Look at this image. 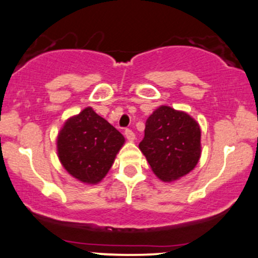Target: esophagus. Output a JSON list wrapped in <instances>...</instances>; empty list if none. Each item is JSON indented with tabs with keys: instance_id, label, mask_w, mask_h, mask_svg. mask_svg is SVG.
I'll use <instances>...</instances> for the list:
<instances>
[{
	"instance_id": "esophagus-1",
	"label": "esophagus",
	"mask_w": 258,
	"mask_h": 258,
	"mask_svg": "<svg viewBox=\"0 0 258 258\" xmlns=\"http://www.w3.org/2000/svg\"><path fill=\"white\" fill-rule=\"evenodd\" d=\"M125 136H126L127 141H128V142H133V141H135V138H136L135 133H133V132L131 131V130H126V131H125Z\"/></svg>"
}]
</instances>
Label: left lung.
Here are the masks:
<instances>
[{
  "label": "left lung",
  "mask_w": 258,
  "mask_h": 258,
  "mask_svg": "<svg viewBox=\"0 0 258 258\" xmlns=\"http://www.w3.org/2000/svg\"><path fill=\"white\" fill-rule=\"evenodd\" d=\"M139 149L164 182H173L194 170L201 156V130L188 112L161 105L147 119Z\"/></svg>",
  "instance_id": "8db88e82"
}]
</instances>
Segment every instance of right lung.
I'll return each instance as SVG.
<instances>
[{
    "label": "right lung",
    "instance_id": "add662e5",
    "mask_svg": "<svg viewBox=\"0 0 258 258\" xmlns=\"http://www.w3.org/2000/svg\"><path fill=\"white\" fill-rule=\"evenodd\" d=\"M125 137L91 106L64 122L57 153L67 172L85 184H98L106 176Z\"/></svg>",
    "mask_w": 258,
    "mask_h": 258
}]
</instances>
